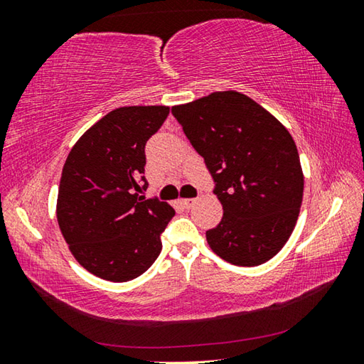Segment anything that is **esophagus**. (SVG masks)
<instances>
[{"mask_svg": "<svg viewBox=\"0 0 364 364\" xmlns=\"http://www.w3.org/2000/svg\"><path fill=\"white\" fill-rule=\"evenodd\" d=\"M181 202V205L184 207V208H191V207H194L196 205V199H181L180 200Z\"/></svg>", "mask_w": 364, "mask_h": 364, "instance_id": "obj_1", "label": "esophagus"}]
</instances>
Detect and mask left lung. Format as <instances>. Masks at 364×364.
<instances>
[{"label":"left lung","mask_w":364,"mask_h":364,"mask_svg":"<svg viewBox=\"0 0 364 364\" xmlns=\"http://www.w3.org/2000/svg\"><path fill=\"white\" fill-rule=\"evenodd\" d=\"M205 160L223 205L205 232L210 249L237 267H257L284 247L304 199V171L287 128L252 97L217 91L171 107Z\"/></svg>","instance_id":"1"}]
</instances>
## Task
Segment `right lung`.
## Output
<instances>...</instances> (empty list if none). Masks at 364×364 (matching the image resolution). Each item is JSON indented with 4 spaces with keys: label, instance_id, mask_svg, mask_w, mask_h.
<instances>
[{
    "label": "right lung",
    "instance_id": "obj_1",
    "mask_svg": "<svg viewBox=\"0 0 364 364\" xmlns=\"http://www.w3.org/2000/svg\"><path fill=\"white\" fill-rule=\"evenodd\" d=\"M168 112V106L110 110L67 156L58 193V223L75 260L97 278L132 281L162 250L160 234L175 210L167 202L139 193L147 184L144 146Z\"/></svg>",
    "mask_w": 364,
    "mask_h": 364
}]
</instances>
